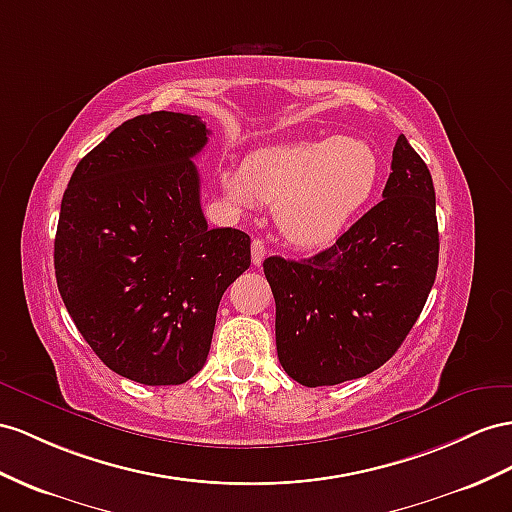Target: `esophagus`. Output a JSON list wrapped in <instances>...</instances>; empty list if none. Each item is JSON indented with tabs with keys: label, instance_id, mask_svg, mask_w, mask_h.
Here are the masks:
<instances>
[{
	"label": "esophagus",
	"instance_id": "34e87169",
	"mask_svg": "<svg viewBox=\"0 0 512 512\" xmlns=\"http://www.w3.org/2000/svg\"><path fill=\"white\" fill-rule=\"evenodd\" d=\"M251 253H253V264H255V266H261V261H264V257H266V253H268V248H266L264 240H259V238L253 240Z\"/></svg>",
	"mask_w": 512,
	"mask_h": 512
}]
</instances>
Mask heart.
<instances>
[{"label":"heart","instance_id":"heart-1","mask_svg":"<svg viewBox=\"0 0 512 512\" xmlns=\"http://www.w3.org/2000/svg\"><path fill=\"white\" fill-rule=\"evenodd\" d=\"M381 157L370 142L331 136L257 149L242 170L220 175L227 199L240 209L274 203V220L303 248L326 246L372 199Z\"/></svg>","mask_w":512,"mask_h":512}]
</instances>
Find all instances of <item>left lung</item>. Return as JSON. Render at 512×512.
Here are the masks:
<instances>
[{
    "instance_id": "obj_1",
    "label": "left lung",
    "mask_w": 512,
    "mask_h": 512,
    "mask_svg": "<svg viewBox=\"0 0 512 512\" xmlns=\"http://www.w3.org/2000/svg\"><path fill=\"white\" fill-rule=\"evenodd\" d=\"M437 266L435 186L400 134L381 203L318 255L264 261L287 376L322 387L381 368L422 313Z\"/></svg>"
}]
</instances>
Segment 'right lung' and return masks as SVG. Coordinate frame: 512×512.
Wrapping results in <instances>:
<instances>
[{"mask_svg": "<svg viewBox=\"0 0 512 512\" xmlns=\"http://www.w3.org/2000/svg\"><path fill=\"white\" fill-rule=\"evenodd\" d=\"M207 136L192 114L136 116L82 157L62 196L64 307L95 355L142 385H181L203 368L220 298L251 266V238L203 216L192 157Z\"/></svg>", "mask_w": 512, "mask_h": 512, "instance_id": "1", "label": "right lung"}]
</instances>
